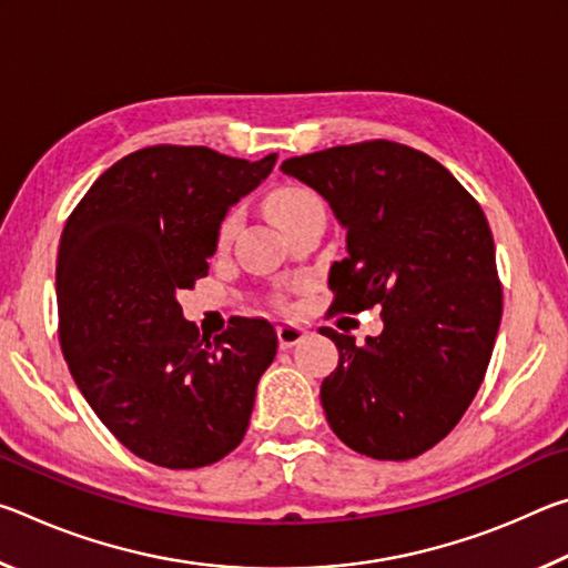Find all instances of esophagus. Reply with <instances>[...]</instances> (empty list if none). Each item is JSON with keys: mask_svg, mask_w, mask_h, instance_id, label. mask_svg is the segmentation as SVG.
I'll list each match as a JSON object with an SVG mask.
<instances>
[{"mask_svg": "<svg viewBox=\"0 0 568 568\" xmlns=\"http://www.w3.org/2000/svg\"><path fill=\"white\" fill-rule=\"evenodd\" d=\"M305 335V328L297 323H281L277 325V343H281V348H293L295 343H301Z\"/></svg>", "mask_w": 568, "mask_h": 568, "instance_id": "obj_1", "label": "esophagus"}]
</instances>
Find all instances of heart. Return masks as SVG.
Returning <instances> with one entry per match:
<instances>
[{"label":"heart","mask_w":568,"mask_h":568,"mask_svg":"<svg viewBox=\"0 0 568 568\" xmlns=\"http://www.w3.org/2000/svg\"><path fill=\"white\" fill-rule=\"evenodd\" d=\"M313 203H318V197H315V192H311L303 185H281V187H275L265 200L267 213H271V217L281 227L295 213H301L303 207L313 205ZM237 227H240V213L237 210H230V213L220 220V225H217V245L220 247L227 245L230 240H233V235L237 233Z\"/></svg>","instance_id":"obj_1"}]
</instances>
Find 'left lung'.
I'll return each mask as SVG.
<instances>
[{"mask_svg":"<svg viewBox=\"0 0 568 568\" xmlns=\"http://www.w3.org/2000/svg\"><path fill=\"white\" fill-rule=\"evenodd\" d=\"M328 200L348 255L331 265V313L381 307L383 333L355 345L333 328L338 368L321 386L333 434L378 460L444 440L484 383L504 295L484 210L408 145L358 142L281 168Z\"/></svg>","mask_w":568,"mask_h":568,"instance_id":"left-lung-1","label":"left lung"}]
</instances>
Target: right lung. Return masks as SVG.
<instances>
[{
  "label": "right lung",
  "instance_id": "obj_1",
  "mask_svg": "<svg viewBox=\"0 0 568 568\" xmlns=\"http://www.w3.org/2000/svg\"><path fill=\"white\" fill-rule=\"evenodd\" d=\"M210 148L155 145L114 162L67 217L57 255L60 345L110 434L165 468H200L243 440L277 335L230 318L215 338L182 318L230 205L271 175Z\"/></svg>",
  "mask_w": 568,
  "mask_h": 568
}]
</instances>
